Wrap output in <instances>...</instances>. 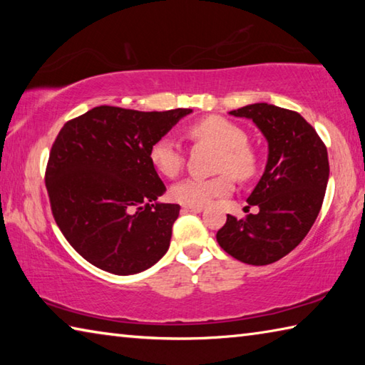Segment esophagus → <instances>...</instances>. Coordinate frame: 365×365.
<instances>
[{
    "instance_id": "obj_1",
    "label": "esophagus",
    "mask_w": 365,
    "mask_h": 365,
    "mask_svg": "<svg viewBox=\"0 0 365 365\" xmlns=\"http://www.w3.org/2000/svg\"><path fill=\"white\" fill-rule=\"evenodd\" d=\"M182 209L185 212H196L197 214V212H201L205 207H202V206H183Z\"/></svg>"
}]
</instances>
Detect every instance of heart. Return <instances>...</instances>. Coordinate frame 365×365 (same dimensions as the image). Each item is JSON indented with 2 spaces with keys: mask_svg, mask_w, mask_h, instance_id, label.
Instances as JSON below:
<instances>
[{
  "mask_svg": "<svg viewBox=\"0 0 365 365\" xmlns=\"http://www.w3.org/2000/svg\"><path fill=\"white\" fill-rule=\"evenodd\" d=\"M188 137L217 148L215 170L219 175L190 177L170 190L172 200L185 206H205L214 197L227 196L233 190V175L248 180L257 170V156L248 143V135L237 123L220 115H209L188 127ZM150 160L160 175L175 178L185 164L180 145L170 137L158 138L150 148Z\"/></svg>",
  "mask_w": 365,
  "mask_h": 365,
  "instance_id": "1",
  "label": "heart"
}]
</instances>
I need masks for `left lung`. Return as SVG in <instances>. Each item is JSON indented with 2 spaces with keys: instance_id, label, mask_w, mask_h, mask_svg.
I'll use <instances>...</instances> for the list:
<instances>
[{
  "instance_id": "1",
  "label": "left lung",
  "mask_w": 365,
  "mask_h": 365,
  "mask_svg": "<svg viewBox=\"0 0 365 365\" xmlns=\"http://www.w3.org/2000/svg\"><path fill=\"white\" fill-rule=\"evenodd\" d=\"M251 119L269 143L267 165L248 197L257 214H227L217 243L232 257L251 265L279 261L298 246L322 207L330 165L327 146L296 110L256 103L230 110Z\"/></svg>"
}]
</instances>
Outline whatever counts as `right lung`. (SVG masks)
Listing matches in <instances>:
<instances>
[{
  "label": "right lung",
  "mask_w": 365,
  "mask_h": 365,
  "mask_svg": "<svg viewBox=\"0 0 365 365\" xmlns=\"http://www.w3.org/2000/svg\"><path fill=\"white\" fill-rule=\"evenodd\" d=\"M190 113L98 106L61 128L45 174L49 205L67 242L95 267L138 274L169 250L180 206L158 202L165 185L150 148Z\"/></svg>",
  "instance_id": "1"
}]
</instances>
